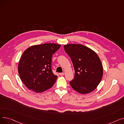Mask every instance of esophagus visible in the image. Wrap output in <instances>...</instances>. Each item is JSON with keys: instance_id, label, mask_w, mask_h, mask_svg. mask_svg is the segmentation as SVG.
<instances>
[{"instance_id": "obj_1", "label": "esophagus", "mask_w": 124, "mask_h": 124, "mask_svg": "<svg viewBox=\"0 0 124 124\" xmlns=\"http://www.w3.org/2000/svg\"><path fill=\"white\" fill-rule=\"evenodd\" d=\"M59 75H60V76H63V75H64V73H59Z\"/></svg>"}]
</instances>
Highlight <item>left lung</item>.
I'll return each instance as SVG.
<instances>
[{
	"instance_id": "8db88e82",
	"label": "left lung",
	"mask_w": 124,
	"mask_h": 124,
	"mask_svg": "<svg viewBox=\"0 0 124 124\" xmlns=\"http://www.w3.org/2000/svg\"><path fill=\"white\" fill-rule=\"evenodd\" d=\"M64 48L72 60L75 70L74 79L70 82L71 86L81 94L92 92L103 75L99 57L93 50L80 44L65 45Z\"/></svg>"
}]
</instances>
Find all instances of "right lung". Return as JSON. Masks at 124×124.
Wrapping results in <instances>:
<instances>
[{
	"instance_id": "1",
	"label": "right lung",
	"mask_w": 124,
	"mask_h": 124,
	"mask_svg": "<svg viewBox=\"0 0 124 124\" xmlns=\"http://www.w3.org/2000/svg\"><path fill=\"white\" fill-rule=\"evenodd\" d=\"M61 45L46 43L34 45L25 50L18 65V72L26 87L36 93L53 86L57 78L51 69L52 55Z\"/></svg>"
}]
</instances>
